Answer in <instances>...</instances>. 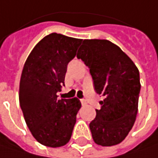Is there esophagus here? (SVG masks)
<instances>
[{"instance_id": "34e87169", "label": "esophagus", "mask_w": 158, "mask_h": 158, "mask_svg": "<svg viewBox=\"0 0 158 158\" xmlns=\"http://www.w3.org/2000/svg\"><path fill=\"white\" fill-rule=\"evenodd\" d=\"M80 101H81V104H82V106H86V105H87V101H86L85 99H81Z\"/></svg>"}]
</instances>
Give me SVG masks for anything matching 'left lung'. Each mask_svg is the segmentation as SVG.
<instances>
[{"instance_id": "8db88e82", "label": "left lung", "mask_w": 158, "mask_h": 158, "mask_svg": "<svg viewBox=\"0 0 158 158\" xmlns=\"http://www.w3.org/2000/svg\"><path fill=\"white\" fill-rule=\"evenodd\" d=\"M77 57L89 67L96 92L105 97L89 124L93 140L102 147L118 145L136 121L139 71L118 46L107 40H84Z\"/></svg>"}]
</instances>
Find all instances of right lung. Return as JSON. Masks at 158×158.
I'll list each match as a JSON object with an SVG mask.
<instances>
[{
  "label": "right lung",
  "instance_id": "1",
  "mask_svg": "<svg viewBox=\"0 0 158 158\" xmlns=\"http://www.w3.org/2000/svg\"><path fill=\"white\" fill-rule=\"evenodd\" d=\"M82 40L51 33L31 50L23 66L19 100L25 122L39 143L50 148L66 145L72 135L79 98L58 99L69 62Z\"/></svg>",
  "mask_w": 158,
  "mask_h": 158
}]
</instances>
